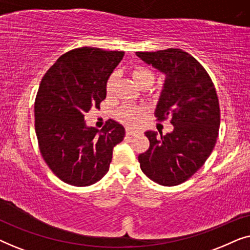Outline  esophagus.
Returning a JSON list of instances; mask_svg holds the SVG:
<instances>
[{
  "label": "esophagus",
  "instance_id": "1",
  "mask_svg": "<svg viewBox=\"0 0 250 250\" xmlns=\"http://www.w3.org/2000/svg\"><path fill=\"white\" fill-rule=\"evenodd\" d=\"M138 131H135V129H133V128H129V127H127L126 128V134L127 135H135V134H138Z\"/></svg>",
  "mask_w": 250,
  "mask_h": 250
}]
</instances>
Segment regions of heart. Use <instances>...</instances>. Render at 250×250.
Listing matches in <instances>:
<instances>
[{
    "instance_id": "b5f03b06",
    "label": "heart",
    "mask_w": 250,
    "mask_h": 250,
    "mask_svg": "<svg viewBox=\"0 0 250 250\" xmlns=\"http://www.w3.org/2000/svg\"><path fill=\"white\" fill-rule=\"evenodd\" d=\"M133 78H134L135 83L140 85L143 82H153V74L152 71L146 67H136L133 70ZM116 76L111 75L107 82V93H111L114 90ZM145 109L142 107H134V105H124L118 110V118L121 119L123 123L127 125H135L138 124L141 119Z\"/></svg>"
}]
</instances>
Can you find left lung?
<instances>
[{
  "label": "left lung",
  "mask_w": 250,
  "mask_h": 250,
  "mask_svg": "<svg viewBox=\"0 0 250 250\" xmlns=\"http://www.w3.org/2000/svg\"><path fill=\"white\" fill-rule=\"evenodd\" d=\"M165 75L156 117H170L173 132L146 131L150 146L139 155L142 172L153 182L173 187L190 179L213 151L220 128V104L205 68L181 49L136 52Z\"/></svg>",
  "instance_id": "8db88e82"
}]
</instances>
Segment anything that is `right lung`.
<instances>
[{
	"label": "right lung",
	"mask_w": 250,
	"mask_h": 250,
	"mask_svg": "<svg viewBox=\"0 0 250 250\" xmlns=\"http://www.w3.org/2000/svg\"><path fill=\"white\" fill-rule=\"evenodd\" d=\"M123 57V51L80 47L62 54L42 78L34 105L37 141L47 166L64 183L87 187L100 181L112 149L124 139V126L112 119L101 131L84 119L105 99L108 78Z\"/></svg>",
	"instance_id": "add662e5"
}]
</instances>
